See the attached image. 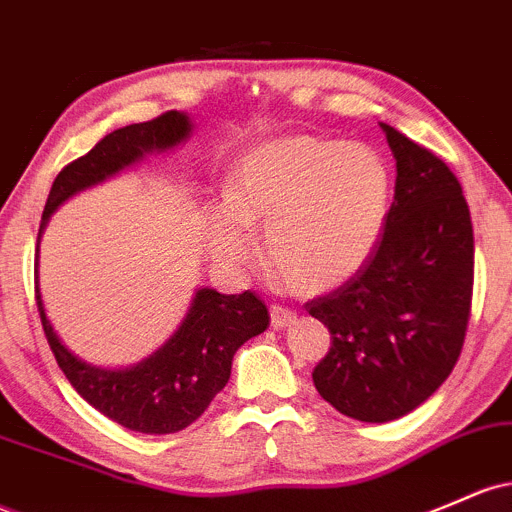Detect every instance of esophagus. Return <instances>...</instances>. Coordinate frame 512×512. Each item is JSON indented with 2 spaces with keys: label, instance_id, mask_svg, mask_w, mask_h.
Masks as SVG:
<instances>
[{
  "label": "esophagus",
  "instance_id": "1",
  "mask_svg": "<svg viewBox=\"0 0 512 512\" xmlns=\"http://www.w3.org/2000/svg\"><path fill=\"white\" fill-rule=\"evenodd\" d=\"M269 316H272V328L274 330H282V328H286V325L294 323V320H296V313H291L289 308H282V306H272Z\"/></svg>",
  "mask_w": 512,
  "mask_h": 512
}]
</instances>
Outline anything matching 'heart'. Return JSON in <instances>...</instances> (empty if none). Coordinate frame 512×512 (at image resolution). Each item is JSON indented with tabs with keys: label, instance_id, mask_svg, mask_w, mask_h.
<instances>
[{
	"label": "heart",
	"instance_id": "heart-1",
	"mask_svg": "<svg viewBox=\"0 0 512 512\" xmlns=\"http://www.w3.org/2000/svg\"><path fill=\"white\" fill-rule=\"evenodd\" d=\"M223 206L206 218L213 260H250L262 233L269 272L301 296L338 289L369 262L391 206V172L372 145L313 136L269 138L235 160Z\"/></svg>",
	"mask_w": 512,
	"mask_h": 512
}]
</instances>
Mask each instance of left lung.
<instances>
[{
  "label": "left lung",
  "instance_id": "8db88e82",
  "mask_svg": "<svg viewBox=\"0 0 512 512\" xmlns=\"http://www.w3.org/2000/svg\"><path fill=\"white\" fill-rule=\"evenodd\" d=\"M379 126L396 160L384 235L350 282L306 303L330 330L313 384L362 423L401 418L440 389L462 352L474 286V230L457 177L389 123Z\"/></svg>",
  "mask_w": 512,
  "mask_h": 512
}]
</instances>
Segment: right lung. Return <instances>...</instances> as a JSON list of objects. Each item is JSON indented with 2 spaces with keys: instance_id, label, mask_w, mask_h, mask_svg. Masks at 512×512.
<instances>
[{
  "instance_id": "add662e5",
  "label": "right lung",
  "mask_w": 512,
  "mask_h": 512,
  "mask_svg": "<svg viewBox=\"0 0 512 512\" xmlns=\"http://www.w3.org/2000/svg\"><path fill=\"white\" fill-rule=\"evenodd\" d=\"M192 131L189 114L167 111L153 121L131 123L109 133L87 155L70 162L50 187L38 228L36 257L41 252L43 230L58 206L138 165L148 155L170 153L187 143ZM36 301L50 350L72 389L101 415L143 435H170L192 425L228 384L238 347L269 328L267 306L255 294H218L204 286L194 291L187 316L153 355L131 367H99L75 355L60 340L48 320L38 282Z\"/></svg>"
}]
</instances>
